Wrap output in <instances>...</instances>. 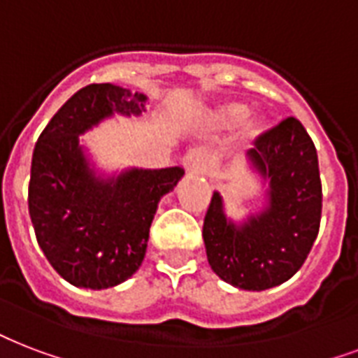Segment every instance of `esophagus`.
Segmentation results:
<instances>
[{"mask_svg": "<svg viewBox=\"0 0 358 358\" xmlns=\"http://www.w3.org/2000/svg\"><path fill=\"white\" fill-rule=\"evenodd\" d=\"M184 165L189 173L203 174L206 173V169H208V155H206V152L201 148L189 150L184 157Z\"/></svg>", "mask_w": 358, "mask_h": 358, "instance_id": "obj_1", "label": "esophagus"}]
</instances>
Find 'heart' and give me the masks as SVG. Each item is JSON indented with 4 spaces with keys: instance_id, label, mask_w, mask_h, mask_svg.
Returning a JSON list of instances; mask_svg holds the SVG:
<instances>
[{
    "instance_id": "1",
    "label": "heart",
    "mask_w": 358,
    "mask_h": 358,
    "mask_svg": "<svg viewBox=\"0 0 358 358\" xmlns=\"http://www.w3.org/2000/svg\"><path fill=\"white\" fill-rule=\"evenodd\" d=\"M248 114H250V108L245 105H242V103H227V105H223L222 108L217 110V120H220L223 125L233 127V125L242 124V122L248 118ZM263 131V120H253V122H250V125H248V129H245V136H248L250 141H255Z\"/></svg>"
}]
</instances>
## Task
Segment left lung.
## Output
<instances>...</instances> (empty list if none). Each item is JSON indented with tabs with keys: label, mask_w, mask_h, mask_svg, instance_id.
<instances>
[{
	"label": "left lung",
	"mask_w": 358,
	"mask_h": 358,
	"mask_svg": "<svg viewBox=\"0 0 358 358\" xmlns=\"http://www.w3.org/2000/svg\"><path fill=\"white\" fill-rule=\"evenodd\" d=\"M248 159L268 182L266 206L236 225L214 191L203 238L210 266L223 282L264 291L287 282L306 261L319 233L323 191L313 141L293 116L259 136Z\"/></svg>",
	"instance_id": "obj_1"
}]
</instances>
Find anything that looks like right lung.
Returning <instances> with one entry per match:
<instances>
[{"instance_id": "obj_1", "label": "right lung", "mask_w": 358, "mask_h": 358, "mask_svg": "<svg viewBox=\"0 0 358 358\" xmlns=\"http://www.w3.org/2000/svg\"><path fill=\"white\" fill-rule=\"evenodd\" d=\"M146 95L114 84L78 90L48 122L31 157L29 217L41 250L75 287L108 289L135 274L161 197L184 169H129L99 176L78 135L113 114L141 116Z\"/></svg>"}]
</instances>
